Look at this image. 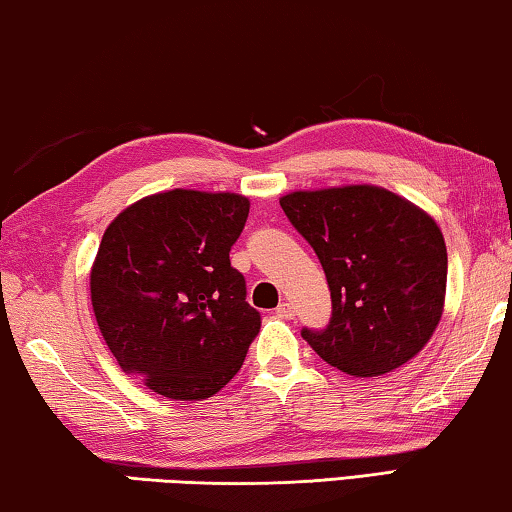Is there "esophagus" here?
Masks as SVG:
<instances>
[{
	"instance_id": "obj_1",
	"label": "esophagus",
	"mask_w": 512,
	"mask_h": 512,
	"mask_svg": "<svg viewBox=\"0 0 512 512\" xmlns=\"http://www.w3.org/2000/svg\"><path fill=\"white\" fill-rule=\"evenodd\" d=\"M275 314H278L280 319H291V316H294V307H291L289 303H280L278 307H275Z\"/></svg>"
}]
</instances>
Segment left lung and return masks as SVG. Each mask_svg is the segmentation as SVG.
<instances>
[{"label":"left lung","instance_id":"obj_1","mask_svg":"<svg viewBox=\"0 0 512 512\" xmlns=\"http://www.w3.org/2000/svg\"><path fill=\"white\" fill-rule=\"evenodd\" d=\"M280 207L328 278V328L300 332L316 355L353 378L415 358L444 312L446 246L435 218L373 184L291 191Z\"/></svg>","mask_w":512,"mask_h":512}]
</instances>
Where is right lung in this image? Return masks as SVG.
I'll return each instance as SVG.
<instances>
[{"label":"right lung","mask_w":512,"mask_h":512,"mask_svg":"<svg viewBox=\"0 0 512 512\" xmlns=\"http://www.w3.org/2000/svg\"><path fill=\"white\" fill-rule=\"evenodd\" d=\"M248 209L239 193L173 189L136 200L104 230L95 321L120 369L166 399L214 396L262 326L230 264Z\"/></svg>","instance_id":"1"}]
</instances>
